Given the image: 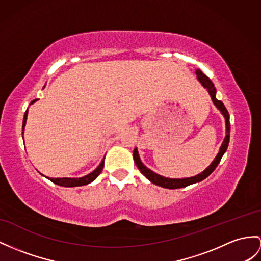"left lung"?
Returning <instances> with one entry per match:
<instances>
[{
  "label": "left lung",
  "mask_w": 261,
  "mask_h": 261,
  "mask_svg": "<svg viewBox=\"0 0 261 261\" xmlns=\"http://www.w3.org/2000/svg\"><path fill=\"white\" fill-rule=\"evenodd\" d=\"M196 74H197V79H198V81L201 83V85L206 88V90L209 93V95H211V97L213 99V103L216 105V107H217V109L221 112V114L225 117V120H226V137H225L224 142H222V144L220 146L218 155L215 157L214 162L211 165H209V166L204 171H202V173L196 175L194 177H188V178H181V179H179V178H166V177L158 175V174L154 173V171H151L150 169H148L142 163L141 158H139V156H138L137 148H135L134 152H133V156H134V161H135L136 166L138 167L139 170H141V173L146 177V178L150 180L152 184H155V185H157V186L168 188V189H176V188L186 187L188 185H192V184L199 182L201 180H204L205 178H207V177L213 173L215 168L217 167V165L219 164L222 155H224L225 151L227 150L228 144H229V137H230V135H229V133H230L229 113H228L225 105L222 104V101H220V100L216 98V88L213 84V82L209 80V77H207V76L204 73L199 71V69H197Z\"/></svg>",
  "instance_id": "left-lung-1"
}]
</instances>
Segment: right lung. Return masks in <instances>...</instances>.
Instances as JSON below:
<instances>
[{"instance_id": "right-lung-1", "label": "right lung", "mask_w": 261, "mask_h": 261, "mask_svg": "<svg viewBox=\"0 0 261 261\" xmlns=\"http://www.w3.org/2000/svg\"><path fill=\"white\" fill-rule=\"evenodd\" d=\"M37 99H34L31 101V104L35 103ZM27 118H28V110L27 112H25L24 114V118H23V130H24V127H25V124H27ZM103 167H104V160L101 161V163L98 165V167L93 170L92 173H90L88 175L84 176V177H81V178H67V177H64V178H47L56 184V185L59 186H63V187H77V186H84V185H87V184L92 182L93 180H95L97 178V176L101 173V170H103Z\"/></svg>"}]
</instances>
